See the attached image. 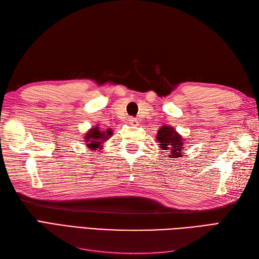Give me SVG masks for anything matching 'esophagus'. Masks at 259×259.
<instances>
[{
	"label": "esophagus",
	"mask_w": 259,
	"mask_h": 259,
	"mask_svg": "<svg viewBox=\"0 0 259 259\" xmlns=\"http://www.w3.org/2000/svg\"><path fill=\"white\" fill-rule=\"evenodd\" d=\"M130 123L132 124V125H137L138 124V121L136 120V119H134V117H130Z\"/></svg>",
	"instance_id": "34e87169"
}]
</instances>
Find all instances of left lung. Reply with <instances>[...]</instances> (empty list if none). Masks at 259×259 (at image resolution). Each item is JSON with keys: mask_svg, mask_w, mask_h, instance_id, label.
<instances>
[{"mask_svg": "<svg viewBox=\"0 0 259 259\" xmlns=\"http://www.w3.org/2000/svg\"><path fill=\"white\" fill-rule=\"evenodd\" d=\"M156 140L162 150H166L168 153L167 158L177 159L185 153L187 140L170 125H163L159 128L156 133Z\"/></svg>", "mask_w": 259, "mask_h": 259, "instance_id": "obj_1", "label": "left lung"}]
</instances>
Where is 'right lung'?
<instances>
[{
    "label": "right lung",
    "mask_w": 259,
    "mask_h": 259,
    "mask_svg": "<svg viewBox=\"0 0 259 259\" xmlns=\"http://www.w3.org/2000/svg\"><path fill=\"white\" fill-rule=\"evenodd\" d=\"M112 132L110 128H108L107 131H103L99 125H96L92 128H90L86 134L84 135V143L90 149V151H96L97 149H103L104 143H106L107 140L111 137Z\"/></svg>",
    "instance_id": "obj_1"
}]
</instances>
